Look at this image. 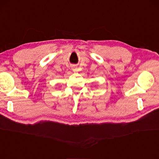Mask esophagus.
<instances>
[{
  "label": "esophagus",
  "mask_w": 159,
  "mask_h": 159,
  "mask_svg": "<svg viewBox=\"0 0 159 159\" xmlns=\"http://www.w3.org/2000/svg\"><path fill=\"white\" fill-rule=\"evenodd\" d=\"M72 70L73 72H78V68L76 66H73Z\"/></svg>",
  "instance_id": "1"
}]
</instances>
